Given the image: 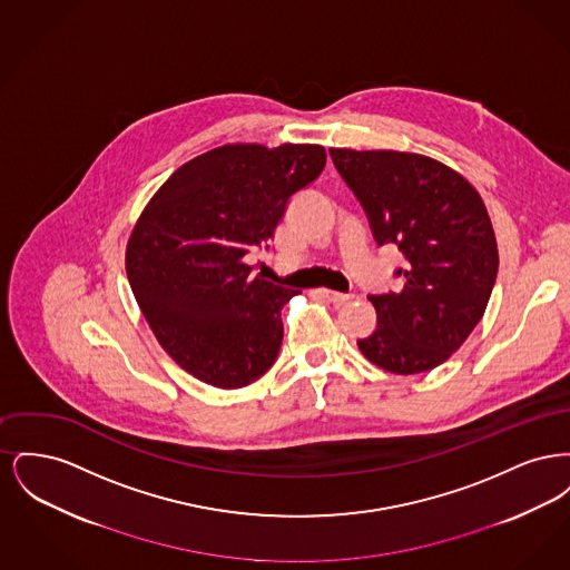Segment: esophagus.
I'll use <instances>...</instances> for the list:
<instances>
[{
  "instance_id": "esophagus-1",
  "label": "esophagus",
  "mask_w": 570,
  "mask_h": 570,
  "mask_svg": "<svg viewBox=\"0 0 570 570\" xmlns=\"http://www.w3.org/2000/svg\"><path fill=\"white\" fill-rule=\"evenodd\" d=\"M323 295H325L331 303H335V305H340V303H346V301H351L354 295H346V293H337V291H331V288H323Z\"/></svg>"
}]
</instances>
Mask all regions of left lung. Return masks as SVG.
Returning a JSON list of instances; mask_svg holds the SVG:
<instances>
[{
  "mask_svg": "<svg viewBox=\"0 0 570 570\" xmlns=\"http://www.w3.org/2000/svg\"><path fill=\"white\" fill-rule=\"evenodd\" d=\"M370 217L379 245L406 256L404 286L370 295L376 331L358 340L367 361L393 374H421L460 351L485 314L498 275V245L476 188L434 158L346 147L328 149Z\"/></svg>",
  "mask_w": 570,
  "mask_h": 570,
  "instance_id": "obj_1",
  "label": "left lung"
}]
</instances>
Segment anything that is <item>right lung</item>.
Here are the masks:
<instances>
[{"mask_svg":"<svg viewBox=\"0 0 570 570\" xmlns=\"http://www.w3.org/2000/svg\"><path fill=\"white\" fill-rule=\"evenodd\" d=\"M325 163L323 145H222L179 166L136 219L126 247L136 303L194 379L239 389L277 358L282 307L298 291L254 275L244 258Z\"/></svg>","mask_w":570,"mask_h":570,"instance_id":"right-lung-1","label":"right lung"}]
</instances>
